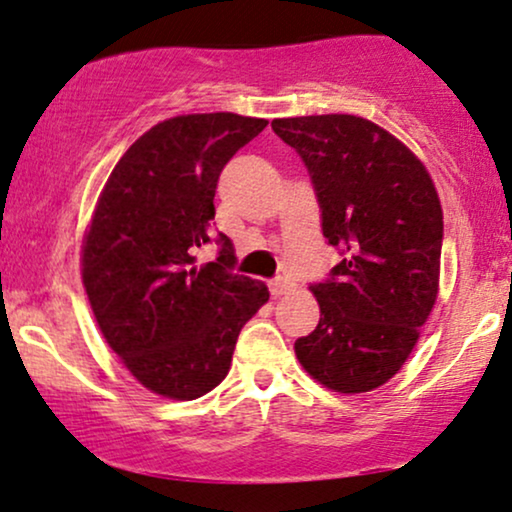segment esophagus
Here are the masks:
<instances>
[{"label": "esophagus", "mask_w": 512, "mask_h": 512, "mask_svg": "<svg viewBox=\"0 0 512 512\" xmlns=\"http://www.w3.org/2000/svg\"><path fill=\"white\" fill-rule=\"evenodd\" d=\"M268 287H270V294L273 296H282V294H287L289 289L294 287V282L289 280V277H275V280H270L268 282Z\"/></svg>", "instance_id": "34e87169"}]
</instances>
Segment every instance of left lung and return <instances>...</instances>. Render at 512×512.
Here are the masks:
<instances>
[{
	"label": "left lung",
	"instance_id": "1",
	"mask_svg": "<svg viewBox=\"0 0 512 512\" xmlns=\"http://www.w3.org/2000/svg\"><path fill=\"white\" fill-rule=\"evenodd\" d=\"M311 175L323 235L342 261L311 285L318 327L294 344L313 380L363 394L391 380L413 351L439 292L444 213L418 156L349 113L275 118Z\"/></svg>",
	"mask_w": 512,
	"mask_h": 512
}]
</instances>
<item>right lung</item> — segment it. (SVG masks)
<instances>
[{
  "label": "right lung",
  "instance_id": "obj_1",
  "mask_svg": "<svg viewBox=\"0 0 512 512\" xmlns=\"http://www.w3.org/2000/svg\"><path fill=\"white\" fill-rule=\"evenodd\" d=\"M263 118L189 113L154 125L121 156L82 242V285L106 344L135 380L175 401L225 380L239 330L268 301L261 280L232 273L237 256L211 242L225 163L266 128Z\"/></svg>",
  "mask_w": 512,
  "mask_h": 512
}]
</instances>
